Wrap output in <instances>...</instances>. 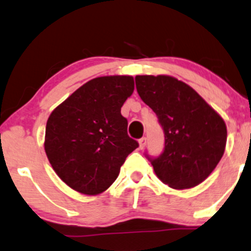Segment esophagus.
<instances>
[{
	"instance_id": "esophagus-1",
	"label": "esophagus",
	"mask_w": 251,
	"mask_h": 251,
	"mask_svg": "<svg viewBox=\"0 0 251 251\" xmlns=\"http://www.w3.org/2000/svg\"><path fill=\"white\" fill-rule=\"evenodd\" d=\"M145 147H147V138H145V137H143V138L139 139V148L144 149Z\"/></svg>"
}]
</instances>
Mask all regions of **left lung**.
<instances>
[{
  "label": "left lung",
  "instance_id": "8db88e82",
  "mask_svg": "<svg viewBox=\"0 0 251 251\" xmlns=\"http://www.w3.org/2000/svg\"><path fill=\"white\" fill-rule=\"evenodd\" d=\"M136 85L164 130L163 153L150 159L157 177L178 191L200 184L224 155V119L192 87L173 76L138 75Z\"/></svg>",
  "mask_w": 251,
  "mask_h": 251
}]
</instances>
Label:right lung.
Segmentation results:
<instances>
[{"mask_svg":"<svg viewBox=\"0 0 251 251\" xmlns=\"http://www.w3.org/2000/svg\"><path fill=\"white\" fill-rule=\"evenodd\" d=\"M134 90L132 76H101L75 90L50 114L45 148L63 182L85 195H98L117 180L138 143L128 137L121 107Z\"/></svg>","mask_w":251,"mask_h":251,"instance_id":"1","label":"right lung"}]
</instances>
